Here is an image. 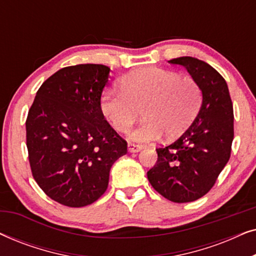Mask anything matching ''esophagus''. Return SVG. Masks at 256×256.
Listing matches in <instances>:
<instances>
[{"instance_id":"obj_1","label":"esophagus","mask_w":256,"mask_h":256,"mask_svg":"<svg viewBox=\"0 0 256 256\" xmlns=\"http://www.w3.org/2000/svg\"><path fill=\"white\" fill-rule=\"evenodd\" d=\"M128 150L130 152H138L140 150H142V146L140 144H135V143L129 142L128 143Z\"/></svg>"}]
</instances>
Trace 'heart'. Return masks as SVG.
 <instances>
[{"label":"heart","instance_id":"obj_1","mask_svg":"<svg viewBox=\"0 0 256 256\" xmlns=\"http://www.w3.org/2000/svg\"><path fill=\"white\" fill-rule=\"evenodd\" d=\"M121 88L106 90L100 108L115 130L127 132L138 118L142 124L130 134L138 142H152L164 134L180 136L197 116L202 102L198 82L191 76L160 68L129 72L120 80Z\"/></svg>","mask_w":256,"mask_h":256}]
</instances>
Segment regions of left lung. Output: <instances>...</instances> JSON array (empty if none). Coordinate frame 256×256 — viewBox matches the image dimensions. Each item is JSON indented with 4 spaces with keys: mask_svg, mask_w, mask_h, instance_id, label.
<instances>
[{
    "mask_svg": "<svg viewBox=\"0 0 256 256\" xmlns=\"http://www.w3.org/2000/svg\"><path fill=\"white\" fill-rule=\"evenodd\" d=\"M169 62L188 70L200 87L202 104L180 138L156 149L158 158L146 176L164 198L190 202L211 190L228 162L234 138L233 104L225 79L208 62L192 57Z\"/></svg>",
    "mask_w": 256,
    "mask_h": 256,
    "instance_id": "left-lung-1",
    "label": "left lung"
}]
</instances>
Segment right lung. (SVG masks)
I'll return each mask as SVG.
<instances>
[{
	"mask_svg": "<svg viewBox=\"0 0 256 256\" xmlns=\"http://www.w3.org/2000/svg\"><path fill=\"white\" fill-rule=\"evenodd\" d=\"M110 68L80 64L59 70L42 84L26 121L31 172L54 202L82 208L107 190L115 160L127 142L100 108Z\"/></svg>",
	"mask_w": 256,
	"mask_h": 256,
	"instance_id": "obj_1",
	"label": "right lung"
}]
</instances>
